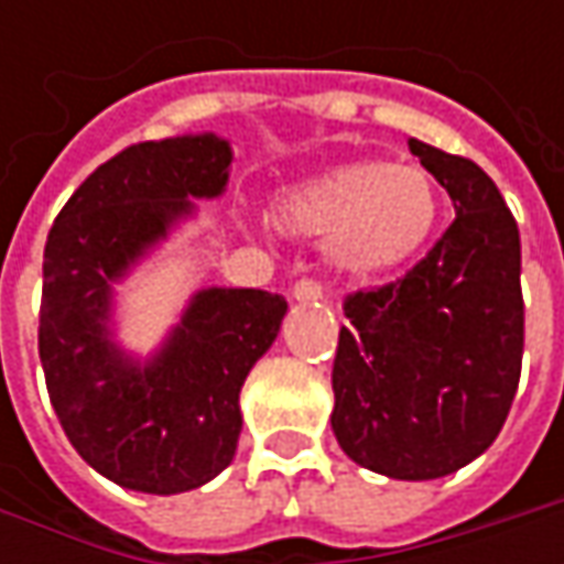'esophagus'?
<instances>
[{
    "label": "esophagus",
    "instance_id": "obj_1",
    "mask_svg": "<svg viewBox=\"0 0 564 564\" xmlns=\"http://www.w3.org/2000/svg\"><path fill=\"white\" fill-rule=\"evenodd\" d=\"M292 297L294 301H319L323 297V289L316 279H297L292 285Z\"/></svg>",
    "mask_w": 564,
    "mask_h": 564
}]
</instances>
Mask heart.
Instances as JSON below:
<instances>
[{
  "label": "heart",
  "mask_w": 564,
  "mask_h": 564,
  "mask_svg": "<svg viewBox=\"0 0 564 564\" xmlns=\"http://www.w3.org/2000/svg\"><path fill=\"white\" fill-rule=\"evenodd\" d=\"M275 219L292 235L326 241L341 275L379 279L430 245L440 226V187L421 165L360 160L285 191Z\"/></svg>",
  "instance_id": "heart-1"
}]
</instances>
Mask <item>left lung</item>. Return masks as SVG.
<instances>
[{"label": "left lung", "mask_w": 564, "mask_h": 564, "mask_svg": "<svg viewBox=\"0 0 564 564\" xmlns=\"http://www.w3.org/2000/svg\"><path fill=\"white\" fill-rule=\"evenodd\" d=\"M455 223L401 279L345 297L333 364L341 452L392 480H436L484 455L524 355L521 238L487 172L408 141Z\"/></svg>", "instance_id": "obj_1"}]
</instances>
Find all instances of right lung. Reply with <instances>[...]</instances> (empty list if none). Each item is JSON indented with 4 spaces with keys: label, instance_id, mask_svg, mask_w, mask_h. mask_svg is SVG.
<instances>
[{
    "label": "right lung",
    "instance_id": "1",
    "mask_svg": "<svg viewBox=\"0 0 564 564\" xmlns=\"http://www.w3.org/2000/svg\"><path fill=\"white\" fill-rule=\"evenodd\" d=\"M231 150L216 134L124 147L77 187L43 250L40 364L68 443L138 492L204 487L235 458L238 395L267 355L285 297L206 289L163 348L138 364L109 333L112 282L194 206L226 191Z\"/></svg>",
    "mask_w": 564,
    "mask_h": 564
}]
</instances>
